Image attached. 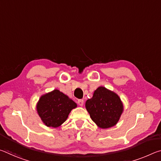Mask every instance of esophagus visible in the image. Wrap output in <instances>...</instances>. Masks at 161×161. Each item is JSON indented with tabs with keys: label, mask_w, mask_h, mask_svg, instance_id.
Wrapping results in <instances>:
<instances>
[{
	"label": "esophagus",
	"mask_w": 161,
	"mask_h": 161,
	"mask_svg": "<svg viewBox=\"0 0 161 161\" xmlns=\"http://www.w3.org/2000/svg\"><path fill=\"white\" fill-rule=\"evenodd\" d=\"M77 103H78V104L80 105V106H83V104H84V100L83 99H79L77 101Z\"/></svg>",
	"instance_id": "esophagus-1"
}]
</instances>
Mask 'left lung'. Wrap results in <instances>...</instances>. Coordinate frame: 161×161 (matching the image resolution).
<instances>
[{"label": "left lung", "instance_id": "obj_1", "mask_svg": "<svg viewBox=\"0 0 161 161\" xmlns=\"http://www.w3.org/2000/svg\"><path fill=\"white\" fill-rule=\"evenodd\" d=\"M85 106L92 121L102 129L116 125L123 111L118 95L103 86L94 91L93 97L86 101Z\"/></svg>", "mask_w": 161, "mask_h": 161}]
</instances>
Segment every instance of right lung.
I'll return each instance as SVG.
<instances>
[{
	"label": "right lung",
	"instance_id": "right-lung-1",
	"mask_svg": "<svg viewBox=\"0 0 161 161\" xmlns=\"http://www.w3.org/2000/svg\"><path fill=\"white\" fill-rule=\"evenodd\" d=\"M77 103L58 89L43 95L37 105L39 116L46 126L58 127L66 121Z\"/></svg>",
	"mask_w": 161,
	"mask_h": 161
}]
</instances>
